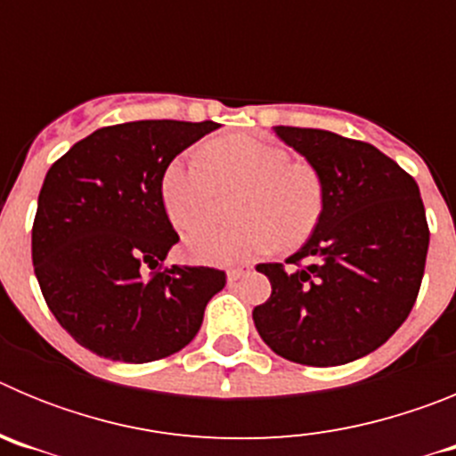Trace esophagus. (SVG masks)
<instances>
[{
	"label": "esophagus",
	"mask_w": 456,
	"mask_h": 456,
	"mask_svg": "<svg viewBox=\"0 0 456 456\" xmlns=\"http://www.w3.org/2000/svg\"><path fill=\"white\" fill-rule=\"evenodd\" d=\"M248 272H251V267H248V265H240V267L228 269V281H231V283H235V281H240V278Z\"/></svg>",
	"instance_id": "1"
}]
</instances>
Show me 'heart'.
<instances>
[{
  "label": "heart",
  "instance_id": "1",
  "mask_svg": "<svg viewBox=\"0 0 456 456\" xmlns=\"http://www.w3.org/2000/svg\"><path fill=\"white\" fill-rule=\"evenodd\" d=\"M240 191L231 229H200L218 214L220 199ZM159 193L171 224L187 237V253L203 265H235L297 248L313 237L326 212V183L315 164L289 159L285 148L237 134L209 141L203 162L175 157L162 173Z\"/></svg>",
  "mask_w": 456,
  "mask_h": 456
}]
</instances>
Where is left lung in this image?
I'll use <instances>...</instances> for the list:
<instances>
[{"instance_id":"1","label":"left lung","mask_w":456,"mask_h":456,"mask_svg":"<svg viewBox=\"0 0 456 456\" xmlns=\"http://www.w3.org/2000/svg\"><path fill=\"white\" fill-rule=\"evenodd\" d=\"M276 134L315 164L326 212L299 251L257 265L272 297L253 322L278 356L345 365L381 347L420 292L429 225L418 183L388 155L336 132L278 125Z\"/></svg>"}]
</instances>
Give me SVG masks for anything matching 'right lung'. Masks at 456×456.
Instances as JSON below:
<instances>
[{"instance_id":"add662e5","label":"right lung","mask_w":456,"mask_h":456,"mask_svg":"<svg viewBox=\"0 0 456 456\" xmlns=\"http://www.w3.org/2000/svg\"><path fill=\"white\" fill-rule=\"evenodd\" d=\"M219 125L134 120L100 127L50 167L38 193L31 257L56 322L82 347L151 363L187 347L208 301L225 285L215 267H164L180 240L159 193L162 173Z\"/></svg>"}]
</instances>
